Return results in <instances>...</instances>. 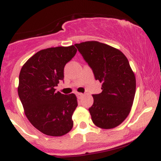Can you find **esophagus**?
Masks as SVG:
<instances>
[{
    "label": "esophagus",
    "mask_w": 161,
    "mask_h": 161,
    "mask_svg": "<svg viewBox=\"0 0 161 161\" xmlns=\"http://www.w3.org/2000/svg\"><path fill=\"white\" fill-rule=\"evenodd\" d=\"M76 95H77V97H78V98H82V97H83V96H84V94H82V93H76Z\"/></svg>",
    "instance_id": "34e87169"
}]
</instances>
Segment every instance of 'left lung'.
<instances>
[{
  "label": "left lung",
  "instance_id": "1",
  "mask_svg": "<svg viewBox=\"0 0 161 161\" xmlns=\"http://www.w3.org/2000/svg\"><path fill=\"white\" fill-rule=\"evenodd\" d=\"M75 46L102 84L101 93L92 95L94 103L88 109L92 122L101 129L115 128L128 116L136 94V76L128 59L119 50L95 41Z\"/></svg>",
  "mask_w": 161,
  "mask_h": 161
}]
</instances>
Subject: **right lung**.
I'll return each instance as SVG.
<instances>
[{"instance_id": "right-lung-1", "label": "right lung", "mask_w": 161, "mask_h": 161, "mask_svg": "<svg viewBox=\"0 0 161 161\" xmlns=\"http://www.w3.org/2000/svg\"><path fill=\"white\" fill-rule=\"evenodd\" d=\"M74 45L41 50L22 67L18 95L25 116L34 127L51 136H62L73 126L78 103L74 94L55 92L64 80V66L75 56Z\"/></svg>"}]
</instances>
